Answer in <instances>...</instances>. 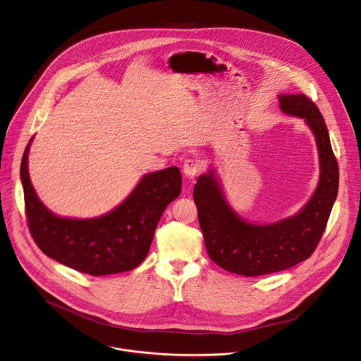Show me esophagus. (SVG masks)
<instances>
[{"label": "esophagus", "instance_id": "esophagus-1", "mask_svg": "<svg viewBox=\"0 0 361 361\" xmlns=\"http://www.w3.org/2000/svg\"><path fill=\"white\" fill-rule=\"evenodd\" d=\"M200 164L194 159H187L183 164V173L188 180H194L195 176L200 173Z\"/></svg>", "mask_w": 361, "mask_h": 361}]
</instances>
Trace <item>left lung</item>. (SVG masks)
I'll use <instances>...</instances> for the list:
<instances>
[{
  "label": "left lung",
  "instance_id": "obj_1",
  "mask_svg": "<svg viewBox=\"0 0 361 361\" xmlns=\"http://www.w3.org/2000/svg\"><path fill=\"white\" fill-rule=\"evenodd\" d=\"M281 111L305 119L314 134L320 180L310 200L293 216L276 223L246 221L226 200L213 170L202 174L194 200L210 259L221 269L246 277L264 276L293 267L317 247L338 195L339 169L319 108L305 94L280 95Z\"/></svg>",
  "mask_w": 361,
  "mask_h": 361
}]
</instances>
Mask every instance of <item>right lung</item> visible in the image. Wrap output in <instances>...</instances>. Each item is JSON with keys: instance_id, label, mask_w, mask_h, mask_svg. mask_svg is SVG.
Returning <instances> with one entry per match:
<instances>
[{"instance_id": "add662e5", "label": "right lung", "mask_w": 361, "mask_h": 361, "mask_svg": "<svg viewBox=\"0 0 361 361\" xmlns=\"http://www.w3.org/2000/svg\"><path fill=\"white\" fill-rule=\"evenodd\" d=\"M27 144L20 178L30 234L51 259L90 276H109L135 269L147 257L164 209L181 192L176 166L145 174L131 194L109 213L71 219L52 213L39 200L27 170Z\"/></svg>"}]
</instances>
